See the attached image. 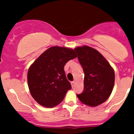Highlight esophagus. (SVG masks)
Listing matches in <instances>:
<instances>
[{"label":"esophagus","instance_id":"34e87169","mask_svg":"<svg viewBox=\"0 0 134 134\" xmlns=\"http://www.w3.org/2000/svg\"><path fill=\"white\" fill-rule=\"evenodd\" d=\"M75 81H72L71 82V85H72V87H74V85H75Z\"/></svg>","mask_w":134,"mask_h":134}]
</instances>
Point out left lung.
I'll return each instance as SVG.
<instances>
[{"mask_svg":"<svg viewBox=\"0 0 134 134\" xmlns=\"http://www.w3.org/2000/svg\"><path fill=\"white\" fill-rule=\"evenodd\" d=\"M74 51L83 68L84 91L77 94L82 103L96 107L107 100L113 91L115 72L107 60L89 46L77 47Z\"/></svg>","mask_w":134,"mask_h":134,"instance_id":"8db88e82","label":"left lung"}]
</instances>
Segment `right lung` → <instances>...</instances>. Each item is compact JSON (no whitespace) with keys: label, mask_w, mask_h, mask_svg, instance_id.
<instances>
[{"label":"right lung","mask_w":134,"mask_h":134,"mask_svg":"<svg viewBox=\"0 0 134 134\" xmlns=\"http://www.w3.org/2000/svg\"><path fill=\"white\" fill-rule=\"evenodd\" d=\"M70 48L53 46L46 50L29 67L27 82L30 93L36 102L46 107H54L62 101L71 89L64 66L76 58Z\"/></svg>","instance_id":"1"}]
</instances>
